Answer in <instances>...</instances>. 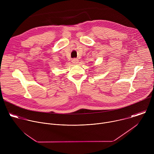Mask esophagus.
<instances>
[{
    "mask_svg": "<svg viewBox=\"0 0 154 154\" xmlns=\"http://www.w3.org/2000/svg\"><path fill=\"white\" fill-rule=\"evenodd\" d=\"M72 63L74 64H77V63H79V60L77 58H73L72 60Z\"/></svg>",
    "mask_w": 154,
    "mask_h": 154,
    "instance_id": "1",
    "label": "esophagus"
}]
</instances>
